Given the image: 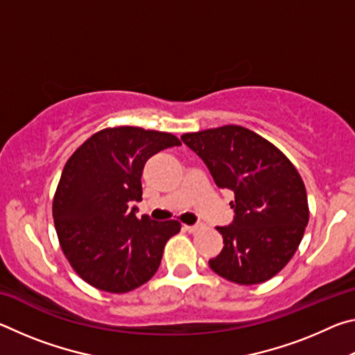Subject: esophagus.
<instances>
[{
    "label": "esophagus",
    "instance_id": "esophagus-1",
    "mask_svg": "<svg viewBox=\"0 0 355 355\" xmlns=\"http://www.w3.org/2000/svg\"><path fill=\"white\" fill-rule=\"evenodd\" d=\"M202 227H203L202 224H197V225H184V228H186V230H188L189 233H196V232H199Z\"/></svg>",
    "mask_w": 355,
    "mask_h": 355
}]
</instances>
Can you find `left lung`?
I'll use <instances>...</instances> for the list:
<instances>
[{
	"instance_id": "obj_1",
	"label": "left lung",
	"mask_w": 355,
	"mask_h": 355,
	"mask_svg": "<svg viewBox=\"0 0 355 355\" xmlns=\"http://www.w3.org/2000/svg\"><path fill=\"white\" fill-rule=\"evenodd\" d=\"M182 141L200 156L219 188L235 192V218L218 227L224 248L209 268L238 285L274 277L309 224L307 192L296 167L274 144L239 125L186 133Z\"/></svg>"
}]
</instances>
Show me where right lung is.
Masks as SVG:
<instances>
[{
	"label": "right lung",
	"mask_w": 355,
	"mask_h": 355,
	"mask_svg": "<svg viewBox=\"0 0 355 355\" xmlns=\"http://www.w3.org/2000/svg\"><path fill=\"white\" fill-rule=\"evenodd\" d=\"M182 146L177 136L137 127L105 128L75 150L64 166L53 218L71 268L89 285L128 293L158 271L178 220L136 218L142 171L161 150Z\"/></svg>",
	"instance_id": "right-lung-1"
}]
</instances>
